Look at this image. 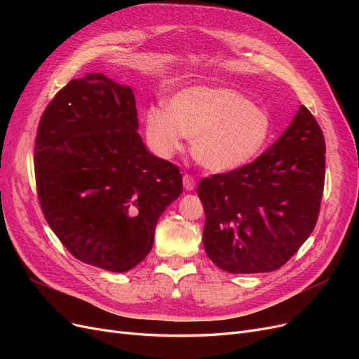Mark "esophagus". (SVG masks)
<instances>
[{
    "mask_svg": "<svg viewBox=\"0 0 359 359\" xmlns=\"http://www.w3.org/2000/svg\"><path fill=\"white\" fill-rule=\"evenodd\" d=\"M182 184H184V189H186L187 191H191L194 190V187H196V181H194V178L191 175H184L182 177Z\"/></svg>",
    "mask_w": 359,
    "mask_h": 359,
    "instance_id": "1",
    "label": "esophagus"
}]
</instances>
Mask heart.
<instances>
[{"instance_id": "obj_1", "label": "heart", "mask_w": 359, "mask_h": 359, "mask_svg": "<svg viewBox=\"0 0 359 359\" xmlns=\"http://www.w3.org/2000/svg\"><path fill=\"white\" fill-rule=\"evenodd\" d=\"M273 127L268 112L244 94L223 86H190L169 100V109L145 112L151 149L170 157L191 137V153L212 172H231L253 161L268 145Z\"/></svg>"}]
</instances>
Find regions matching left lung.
<instances>
[{
	"label": "left lung",
	"instance_id": "1",
	"mask_svg": "<svg viewBox=\"0 0 359 359\" xmlns=\"http://www.w3.org/2000/svg\"><path fill=\"white\" fill-rule=\"evenodd\" d=\"M323 184L325 137L301 106L255 161L199 182L206 255L232 274L281 268L316 226Z\"/></svg>",
	"mask_w": 359,
	"mask_h": 359
}]
</instances>
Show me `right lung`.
I'll return each instance as SVG.
<instances>
[{
	"mask_svg": "<svg viewBox=\"0 0 359 359\" xmlns=\"http://www.w3.org/2000/svg\"><path fill=\"white\" fill-rule=\"evenodd\" d=\"M132 88L102 73L70 81L40 119L34 170L41 211L81 262L126 273L154 244L182 175L137 133Z\"/></svg>",
	"mask_w": 359,
	"mask_h": 359,
	"instance_id": "add662e5",
	"label": "right lung"
}]
</instances>
